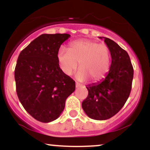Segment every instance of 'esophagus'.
Listing matches in <instances>:
<instances>
[{"label":"esophagus","instance_id":"1","mask_svg":"<svg viewBox=\"0 0 150 150\" xmlns=\"http://www.w3.org/2000/svg\"><path fill=\"white\" fill-rule=\"evenodd\" d=\"M75 86H76V87H80L81 85L80 83H78V82H76V83H75Z\"/></svg>","mask_w":150,"mask_h":150}]
</instances>
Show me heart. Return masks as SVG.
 I'll return each mask as SVG.
<instances>
[{"instance_id":"b5f03b06","label":"heart","mask_w":150,"mask_h":150,"mask_svg":"<svg viewBox=\"0 0 150 150\" xmlns=\"http://www.w3.org/2000/svg\"><path fill=\"white\" fill-rule=\"evenodd\" d=\"M57 58L60 68L65 75H71L78 63L80 70L76 74V78L80 81L88 78L93 82L104 78L111 63V53L108 46L89 39L71 42L68 51L61 48Z\"/></svg>"}]
</instances>
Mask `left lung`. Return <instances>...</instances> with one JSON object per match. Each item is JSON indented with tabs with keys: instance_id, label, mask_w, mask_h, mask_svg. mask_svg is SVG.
<instances>
[{
	"instance_id": "left-lung-1",
	"label": "left lung",
	"mask_w": 150,
	"mask_h": 150,
	"mask_svg": "<svg viewBox=\"0 0 150 150\" xmlns=\"http://www.w3.org/2000/svg\"><path fill=\"white\" fill-rule=\"evenodd\" d=\"M104 42L109 49L111 63L104 80L87 87L88 96L82 101L86 114L94 120H106L121 109L130 95L133 79V68L128 53L111 39Z\"/></svg>"
}]
</instances>
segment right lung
<instances>
[{
	"label": "right lung",
	"instance_id": "1",
	"mask_svg": "<svg viewBox=\"0 0 150 150\" xmlns=\"http://www.w3.org/2000/svg\"><path fill=\"white\" fill-rule=\"evenodd\" d=\"M68 34H44L19 55L15 69L16 91L25 109L36 120L49 123L57 119L75 82L62 71L57 55Z\"/></svg>",
	"mask_w": 150,
	"mask_h": 150
}]
</instances>
